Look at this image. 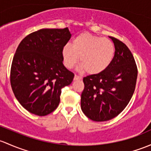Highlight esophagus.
I'll return each instance as SVG.
<instances>
[{
    "label": "esophagus",
    "mask_w": 151,
    "mask_h": 151,
    "mask_svg": "<svg viewBox=\"0 0 151 151\" xmlns=\"http://www.w3.org/2000/svg\"><path fill=\"white\" fill-rule=\"evenodd\" d=\"M81 79H82V77H80V76H78V75H75L74 77V80H81Z\"/></svg>",
    "instance_id": "esophagus-1"
}]
</instances>
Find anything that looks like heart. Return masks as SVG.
Segmentation results:
<instances>
[{
    "label": "heart",
    "instance_id": "obj_1",
    "mask_svg": "<svg viewBox=\"0 0 151 151\" xmlns=\"http://www.w3.org/2000/svg\"><path fill=\"white\" fill-rule=\"evenodd\" d=\"M114 53L115 48L110 40L88 32L74 37L71 46L64 45L61 51L63 64L67 69H72L80 58V70L89 74H98L107 69L113 61Z\"/></svg>",
    "mask_w": 151,
    "mask_h": 151
}]
</instances>
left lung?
<instances>
[{
  "mask_svg": "<svg viewBox=\"0 0 151 151\" xmlns=\"http://www.w3.org/2000/svg\"><path fill=\"white\" fill-rule=\"evenodd\" d=\"M112 63L103 72L83 78L81 109L90 119L105 122L118 116L129 104L135 89L137 68L127 46L116 38Z\"/></svg>",
  "mask_w": 151,
  "mask_h": 151,
  "instance_id": "1",
  "label": "left lung"
}]
</instances>
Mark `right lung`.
Returning a JSON list of instances; mask_svg holds the SVG:
<instances>
[{"label": "right lung", "mask_w": 151, "mask_h": 151, "mask_svg": "<svg viewBox=\"0 0 151 151\" xmlns=\"http://www.w3.org/2000/svg\"><path fill=\"white\" fill-rule=\"evenodd\" d=\"M67 27L42 29L28 35L16 50L11 85L17 101L30 113L46 116L58 107L61 89L74 74L63 64L62 48L71 38Z\"/></svg>", "instance_id": "add662e5"}]
</instances>
